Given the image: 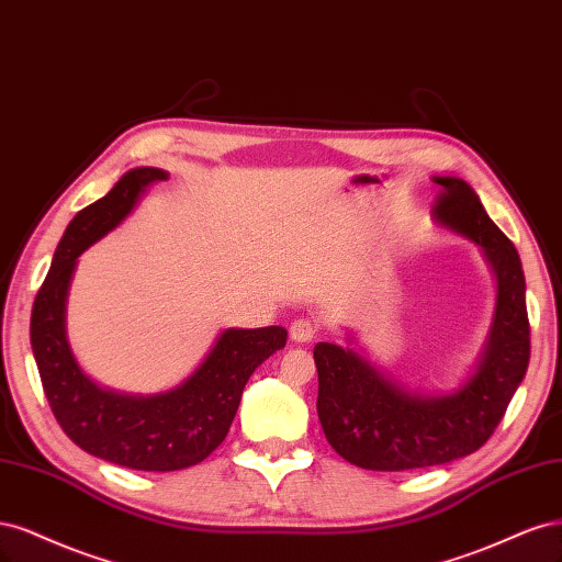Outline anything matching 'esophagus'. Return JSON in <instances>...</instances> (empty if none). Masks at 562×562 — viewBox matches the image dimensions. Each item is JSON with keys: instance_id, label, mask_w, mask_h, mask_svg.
<instances>
[{"instance_id": "obj_1", "label": "esophagus", "mask_w": 562, "mask_h": 562, "mask_svg": "<svg viewBox=\"0 0 562 562\" xmlns=\"http://www.w3.org/2000/svg\"><path fill=\"white\" fill-rule=\"evenodd\" d=\"M317 334V327L311 319H294L292 327H289V336L294 342H311Z\"/></svg>"}]
</instances>
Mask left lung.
Segmentation results:
<instances>
[{
  "label": "left lung",
  "mask_w": 562,
  "mask_h": 562,
  "mask_svg": "<svg viewBox=\"0 0 562 562\" xmlns=\"http://www.w3.org/2000/svg\"><path fill=\"white\" fill-rule=\"evenodd\" d=\"M443 187L434 220L483 247L497 278V307L476 373L446 396L411 394L364 357L317 342V415L324 437L342 460L371 472H406L472 456L504 418L530 361L525 276L514 243L458 177Z\"/></svg>",
  "instance_id": "obj_1"
}]
</instances>
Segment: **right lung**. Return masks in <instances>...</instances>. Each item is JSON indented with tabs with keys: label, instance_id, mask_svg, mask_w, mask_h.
Listing matches in <instances>:
<instances>
[{
	"label": "right lung",
	"instance_id": "obj_1",
	"mask_svg": "<svg viewBox=\"0 0 562 562\" xmlns=\"http://www.w3.org/2000/svg\"><path fill=\"white\" fill-rule=\"evenodd\" d=\"M162 179L168 172L158 168L125 172L69 222L30 319L32 352L63 431L90 456L139 472H177L203 462L226 439L249 375L286 342L282 327L226 329L182 385L154 396L102 390L79 369L65 338V299L77 257Z\"/></svg>",
	"mask_w": 562,
	"mask_h": 562
}]
</instances>
